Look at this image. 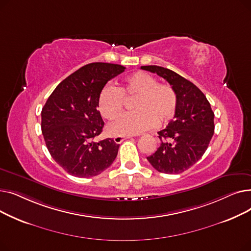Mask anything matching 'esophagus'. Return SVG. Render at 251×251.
Segmentation results:
<instances>
[{"instance_id": "1", "label": "esophagus", "mask_w": 251, "mask_h": 251, "mask_svg": "<svg viewBox=\"0 0 251 251\" xmlns=\"http://www.w3.org/2000/svg\"><path fill=\"white\" fill-rule=\"evenodd\" d=\"M132 136L131 135H128V136H122V135H117V136H115L114 137V141L116 142V143H121L123 140H125V139H128V138H131Z\"/></svg>"}]
</instances>
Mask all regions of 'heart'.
<instances>
[{
    "label": "heart",
    "instance_id": "obj_1",
    "mask_svg": "<svg viewBox=\"0 0 251 251\" xmlns=\"http://www.w3.org/2000/svg\"><path fill=\"white\" fill-rule=\"evenodd\" d=\"M125 97H136L135 111L119 117L110 125L113 134L137 135L165 124L176 113L177 96L168 84L157 83V79L146 72H136L126 78L120 87L104 86L99 97V110L103 118L115 119L124 108Z\"/></svg>",
    "mask_w": 251,
    "mask_h": 251
}]
</instances>
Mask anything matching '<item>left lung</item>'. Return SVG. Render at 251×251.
<instances>
[{
  "mask_svg": "<svg viewBox=\"0 0 251 251\" xmlns=\"http://www.w3.org/2000/svg\"><path fill=\"white\" fill-rule=\"evenodd\" d=\"M140 68L166 79L177 96L174 120L157 132L161 144L148 161L161 173H182L205 152L214 135L215 114L202 91L181 75L155 65Z\"/></svg>",
  "mask_w": 251,
  "mask_h": 251,
  "instance_id": "left-lung-1",
  "label": "left lung"
}]
</instances>
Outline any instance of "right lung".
I'll return each instance as SVG.
<instances>
[{
  "instance_id": "add662e5",
  "label": "right lung",
  "mask_w": 251,
  "mask_h": 251,
  "mask_svg": "<svg viewBox=\"0 0 251 251\" xmlns=\"http://www.w3.org/2000/svg\"><path fill=\"white\" fill-rule=\"evenodd\" d=\"M118 64L91 63L55 88L42 111V132L54 161L79 178L94 177L115 161L120 144L113 138L96 141L102 132L99 107L101 89L124 72Z\"/></svg>"
}]
</instances>
